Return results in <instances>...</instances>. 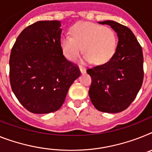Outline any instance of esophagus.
<instances>
[{
	"label": "esophagus",
	"instance_id": "1",
	"mask_svg": "<svg viewBox=\"0 0 152 152\" xmlns=\"http://www.w3.org/2000/svg\"><path fill=\"white\" fill-rule=\"evenodd\" d=\"M80 72H82V73H84V72H86V69H85V68H83V67H82V66H80Z\"/></svg>",
	"mask_w": 152,
	"mask_h": 152
}]
</instances>
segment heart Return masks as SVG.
Segmentation results:
<instances>
[{
  "mask_svg": "<svg viewBox=\"0 0 152 152\" xmlns=\"http://www.w3.org/2000/svg\"><path fill=\"white\" fill-rule=\"evenodd\" d=\"M69 33L70 36H64L60 41L62 52L69 60H76L81 53V48L84 59L94 64L104 63L115 52L117 36L110 27L80 22L74 25Z\"/></svg>",
  "mask_w": 152,
  "mask_h": 152,
  "instance_id": "1",
  "label": "heart"
}]
</instances>
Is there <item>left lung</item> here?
Wrapping results in <instances>:
<instances>
[{
  "label": "left lung",
  "instance_id": "1",
  "mask_svg": "<svg viewBox=\"0 0 152 152\" xmlns=\"http://www.w3.org/2000/svg\"><path fill=\"white\" fill-rule=\"evenodd\" d=\"M99 23L110 25L115 31L118 43L109 61L86 70L92 79L89 95L96 110L118 113L131 105L142 86V48L127 27L113 21Z\"/></svg>",
  "mask_w": 152,
  "mask_h": 152
}]
</instances>
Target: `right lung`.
Listing matches in <instances>:
<instances>
[{
	"label": "right lung",
	"instance_id": "obj_1",
	"mask_svg": "<svg viewBox=\"0 0 152 152\" xmlns=\"http://www.w3.org/2000/svg\"><path fill=\"white\" fill-rule=\"evenodd\" d=\"M61 23L40 21L18 35L10 56V83L18 101L33 113H48L62 107L78 66L67 60L60 45Z\"/></svg>",
	"mask_w": 152,
	"mask_h": 152
}]
</instances>
